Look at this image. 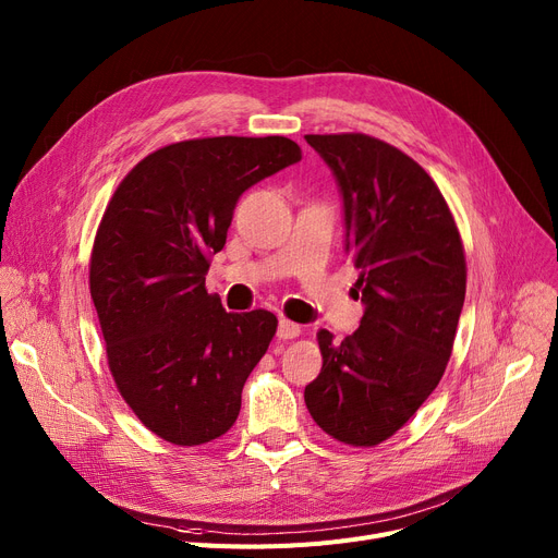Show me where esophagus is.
<instances>
[{
    "mask_svg": "<svg viewBox=\"0 0 558 558\" xmlns=\"http://www.w3.org/2000/svg\"><path fill=\"white\" fill-rule=\"evenodd\" d=\"M300 333H302V326H300V324H294V322H290V319H281V322H279V329H277L279 340L300 338Z\"/></svg>",
    "mask_w": 558,
    "mask_h": 558,
    "instance_id": "34e87169",
    "label": "esophagus"
}]
</instances>
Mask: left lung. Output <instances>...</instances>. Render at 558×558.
<instances>
[{
	"label": "left lung",
	"mask_w": 558,
	"mask_h": 558,
	"mask_svg": "<svg viewBox=\"0 0 558 558\" xmlns=\"http://www.w3.org/2000/svg\"><path fill=\"white\" fill-rule=\"evenodd\" d=\"M306 142L340 184L365 315L340 344L317 333L324 363L304 401L326 435L369 448L401 430L446 372L466 294L464 243L435 180L397 146L363 133Z\"/></svg>",
	"instance_id": "1"
}]
</instances>
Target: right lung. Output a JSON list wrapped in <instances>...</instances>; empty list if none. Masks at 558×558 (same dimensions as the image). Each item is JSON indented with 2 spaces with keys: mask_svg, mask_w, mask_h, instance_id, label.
<instances>
[{
  "mask_svg": "<svg viewBox=\"0 0 558 558\" xmlns=\"http://www.w3.org/2000/svg\"><path fill=\"white\" fill-rule=\"evenodd\" d=\"M302 159L288 137H205L146 155L112 193L89 256V292L119 395L175 446L222 437L268 351L270 311L227 313L207 292L241 193Z\"/></svg>",
  "mask_w": 558,
  "mask_h": 558,
  "instance_id": "right-lung-1",
  "label": "right lung"
}]
</instances>
